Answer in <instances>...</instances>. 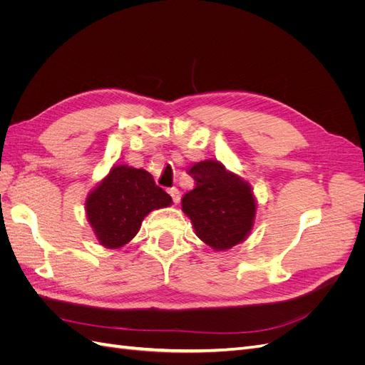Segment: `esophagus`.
<instances>
[{
  "mask_svg": "<svg viewBox=\"0 0 365 365\" xmlns=\"http://www.w3.org/2000/svg\"><path fill=\"white\" fill-rule=\"evenodd\" d=\"M169 195L172 196V201L175 202V204H178L180 202V200H181V193H180V190L176 189V187H172V189H169Z\"/></svg>",
  "mask_w": 365,
  "mask_h": 365,
  "instance_id": "esophagus-1",
  "label": "esophagus"
}]
</instances>
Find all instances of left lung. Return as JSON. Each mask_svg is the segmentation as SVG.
Wrapping results in <instances>:
<instances>
[{"label": "left lung", "mask_w": 365, "mask_h": 365, "mask_svg": "<svg viewBox=\"0 0 365 365\" xmlns=\"http://www.w3.org/2000/svg\"><path fill=\"white\" fill-rule=\"evenodd\" d=\"M195 189L181 200L196 236L215 251H227L244 242L254 227L257 201L251 184L217 160L190 165Z\"/></svg>", "instance_id": "left-lung-1"}]
</instances>
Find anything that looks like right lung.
I'll return each instance as SVG.
<instances>
[{
	"label": "right lung",
	"instance_id": "right-lung-1",
	"mask_svg": "<svg viewBox=\"0 0 365 365\" xmlns=\"http://www.w3.org/2000/svg\"><path fill=\"white\" fill-rule=\"evenodd\" d=\"M172 204L148 170L114 164L88 193L85 213L98 244L118 250L135 237L150 212Z\"/></svg>",
	"mask_w": 365,
	"mask_h": 365
}]
</instances>
